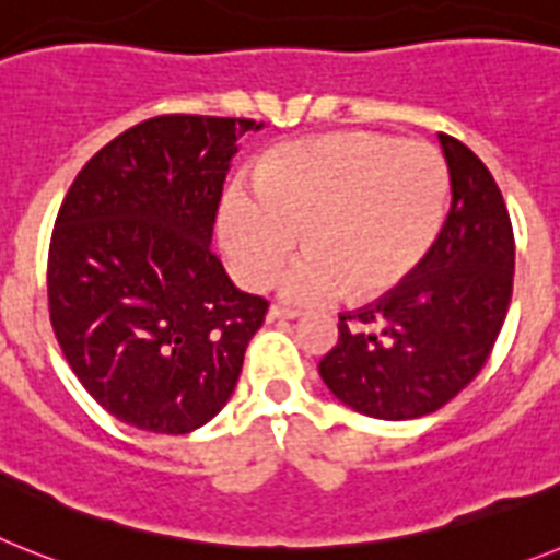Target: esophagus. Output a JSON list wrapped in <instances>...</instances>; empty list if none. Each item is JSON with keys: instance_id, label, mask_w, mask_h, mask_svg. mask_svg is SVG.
<instances>
[{"instance_id": "34e87169", "label": "esophagus", "mask_w": 560, "mask_h": 560, "mask_svg": "<svg viewBox=\"0 0 560 560\" xmlns=\"http://www.w3.org/2000/svg\"><path fill=\"white\" fill-rule=\"evenodd\" d=\"M293 318H299V310L279 307V304H273V307L267 310V320H293Z\"/></svg>"}]
</instances>
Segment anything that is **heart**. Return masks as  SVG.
Masks as SVG:
<instances>
[{"mask_svg": "<svg viewBox=\"0 0 560 560\" xmlns=\"http://www.w3.org/2000/svg\"><path fill=\"white\" fill-rule=\"evenodd\" d=\"M448 211V165L434 145L392 135L340 132L267 154L256 186L233 183L220 202L222 250L247 290L287 270L290 304L349 293L377 299L408 281L434 247Z\"/></svg>", "mask_w": 560, "mask_h": 560, "instance_id": "b5f03b06", "label": "heart"}]
</instances>
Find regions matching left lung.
<instances>
[{"instance_id": "1", "label": "left lung", "mask_w": 560, "mask_h": 560, "mask_svg": "<svg viewBox=\"0 0 560 560\" xmlns=\"http://www.w3.org/2000/svg\"><path fill=\"white\" fill-rule=\"evenodd\" d=\"M451 211L415 276L374 304L343 313L338 343L318 363L343 406L374 420H417L474 381L513 295L515 242L488 165L440 135Z\"/></svg>"}]
</instances>
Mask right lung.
<instances>
[{"mask_svg":"<svg viewBox=\"0 0 560 560\" xmlns=\"http://www.w3.org/2000/svg\"><path fill=\"white\" fill-rule=\"evenodd\" d=\"M265 124L160 115L78 172L50 240V324L81 386L112 417L188 434L231 400L267 313L213 256L236 140Z\"/></svg>","mask_w":560,"mask_h":560,"instance_id":"add662e5","label":"right lung"}]
</instances>
